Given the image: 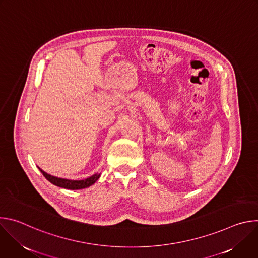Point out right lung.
I'll list each match as a JSON object with an SVG mask.
<instances>
[{"label": "right lung", "instance_id": "obj_1", "mask_svg": "<svg viewBox=\"0 0 258 258\" xmlns=\"http://www.w3.org/2000/svg\"><path fill=\"white\" fill-rule=\"evenodd\" d=\"M39 169L41 170V172L44 174V176L50 181L52 182L53 185L60 187V188H64V189H68V190H81V189H85L88 188L98 180V178L100 177V173H95L92 176L82 179V180H72V179H67V178H61V177H56L53 176L47 172H45L44 170H42L40 167Z\"/></svg>", "mask_w": 258, "mask_h": 258}]
</instances>
